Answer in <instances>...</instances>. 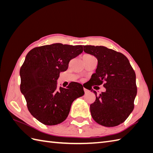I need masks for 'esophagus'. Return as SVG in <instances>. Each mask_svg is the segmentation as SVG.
<instances>
[{"mask_svg": "<svg viewBox=\"0 0 153 153\" xmlns=\"http://www.w3.org/2000/svg\"><path fill=\"white\" fill-rule=\"evenodd\" d=\"M83 90H84V92H85V93H87L89 92V90H87V89H85V88H84Z\"/></svg>", "mask_w": 153, "mask_h": 153, "instance_id": "obj_1", "label": "esophagus"}]
</instances>
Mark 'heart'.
<instances>
[{
  "label": "heart",
  "mask_w": 153,
  "mask_h": 153,
  "mask_svg": "<svg viewBox=\"0 0 153 153\" xmlns=\"http://www.w3.org/2000/svg\"><path fill=\"white\" fill-rule=\"evenodd\" d=\"M85 56H92L91 55H89V54H85Z\"/></svg>",
  "instance_id": "obj_1"
}]
</instances>
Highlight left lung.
I'll use <instances>...</instances> for the list:
<instances>
[{"label": "left lung", "instance_id": "obj_1", "mask_svg": "<svg viewBox=\"0 0 153 153\" xmlns=\"http://www.w3.org/2000/svg\"><path fill=\"white\" fill-rule=\"evenodd\" d=\"M83 51L98 60L95 73L89 80V90L102 84L106 89L99 95L91 90L96 97L95 101L90 105L93 119L106 127L121 124L134 108L137 95L135 71L127 57L119 52L92 45H84Z\"/></svg>", "mask_w": 153, "mask_h": 153}]
</instances>
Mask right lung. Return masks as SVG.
<instances>
[{
    "label": "right lung",
    "instance_id": "add662e5",
    "mask_svg": "<svg viewBox=\"0 0 153 153\" xmlns=\"http://www.w3.org/2000/svg\"><path fill=\"white\" fill-rule=\"evenodd\" d=\"M82 52V45L55 43L35 47L25 57L19 70L20 91L31 114L43 124L64 122L74 100L84 95L82 85L77 82L56 89L60 73Z\"/></svg>",
    "mask_w": 153,
    "mask_h": 153
}]
</instances>
